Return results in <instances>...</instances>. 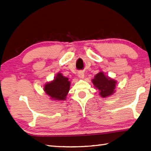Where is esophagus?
<instances>
[{
  "label": "esophagus",
  "instance_id": "1",
  "mask_svg": "<svg viewBox=\"0 0 151 151\" xmlns=\"http://www.w3.org/2000/svg\"><path fill=\"white\" fill-rule=\"evenodd\" d=\"M78 76L80 78H84V73L82 71H80L78 73Z\"/></svg>",
  "mask_w": 151,
  "mask_h": 151
}]
</instances>
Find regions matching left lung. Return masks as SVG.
Masks as SVG:
<instances>
[{"label":"left lung","mask_w":151,"mask_h":151,"mask_svg":"<svg viewBox=\"0 0 151 151\" xmlns=\"http://www.w3.org/2000/svg\"><path fill=\"white\" fill-rule=\"evenodd\" d=\"M92 82L96 88L99 90L100 95L106 98L112 95L115 92L116 82L104 75L103 72H100L94 76Z\"/></svg>","instance_id":"1"}]
</instances>
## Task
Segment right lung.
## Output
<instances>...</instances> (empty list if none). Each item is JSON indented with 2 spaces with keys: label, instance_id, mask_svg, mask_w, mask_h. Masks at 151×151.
<instances>
[{
  "label": "right lung",
  "instance_id": "right-lung-1",
  "mask_svg": "<svg viewBox=\"0 0 151 151\" xmlns=\"http://www.w3.org/2000/svg\"><path fill=\"white\" fill-rule=\"evenodd\" d=\"M70 83L68 78L58 73L52 81L45 84L44 90L52 99L65 100L69 91Z\"/></svg>",
  "mask_w": 151,
  "mask_h": 151
}]
</instances>
